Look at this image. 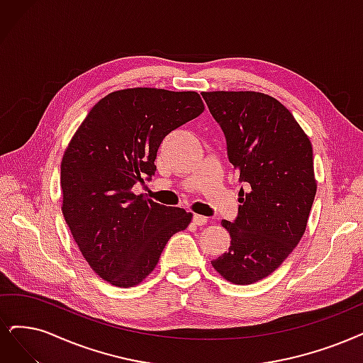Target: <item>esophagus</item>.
<instances>
[{
    "label": "esophagus",
    "instance_id": "esophagus-1",
    "mask_svg": "<svg viewBox=\"0 0 363 363\" xmlns=\"http://www.w3.org/2000/svg\"><path fill=\"white\" fill-rule=\"evenodd\" d=\"M208 223V218L203 216H199V213H194L193 216V224L194 225H205Z\"/></svg>",
    "mask_w": 363,
    "mask_h": 363
}]
</instances>
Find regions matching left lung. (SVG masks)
Masks as SVG:
<instances>
[{"mask_svg": "<svg viewBox=\"0 0 363 363\" xmlns=\"http://www.w3.org/2000/svg\"><path fill=\"white\" fill-rule=\"evenodd\" d=\"M220 124L245 191L238 217L221 224L230 247L212 266L233 284L271 275L299 244L317 191L313 146L286 106L254 91L202 94Z\"/></svg>", "mask_w": 363, "mask_h": 363, "instance_id": "8db88e82", "label": "left lung"}]
</instances>
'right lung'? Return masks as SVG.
Wrapping results in <instances>:
<instances>
[{
    "mask_svg": "<svg viewBox=\"0 0 363 363\" xmlns=\"http://www.w3.org/2000/svg\"><path fill=\"white\" fill-rule=\"evenodd\" d=\"M205 111L194 91L128 88L92 107L61 161L62 216L92 271L116 287L150 275L193 213L136 196L163 139Z\"/></svg>",
    "mask_w": 363,
    "mask_h": 363,
    "instance_id": "right-lung-1",
    "label": "right lung"
}]
</instances>
